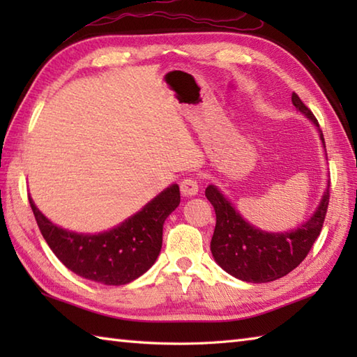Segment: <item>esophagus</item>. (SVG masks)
Listing matches in <instances>:
<instances>
[{
    "instance_id": "34e87169",
    "label": "esophagus",
    "mask_w": 357,
    "mask_h": 357,
    "mask_svg": "<svg viewBox=\"0 0 357 357\" xmlns=\"http://www.w3.org/2000/svg\"><path fill=\"white\" fill-rule=\"evenodd\" d=\"M199 190L198 181L195 178H185L183 183H181V193L184 196H195Z\"/></svg>"
}]
</instances>
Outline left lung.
Here are the masks:
<instances>
[{
  "label": "left lung",
  "instance_id": "8db88e82",
  "mask_svg": "<svg viewBox=\"0 0 357 357\" xmlns=\"http://www.w3.org/2000/svg\"><path fill=\"white\" fill-rule=\"evenodd\" d=\"M291 102L305 115L325 141L319 123L301 98L293 93ZM207 199L216 213V227L210 250L216 264L229 275L245 282L264 284L288 275L305 259L321 234L330 201V183L314 213L296 229L284 233H268L247 222L216 185L206 188Z\"/></svg>",
  "mask_w": 357,
  "mask_h": 357
}]
</instances>
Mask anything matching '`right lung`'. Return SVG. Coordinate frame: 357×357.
Listing matches in <instances>:
<instances>
[{
  "instance_id": "right-lung-1",
  "label": "right lung",
  "mask_w": 357,
  "mask_h": 357,
  "mask_svg": "<svg viewBox=\"0 0 357 357\" xmlns=\"http://www.w3.org/2000/svg\"><path fill=\"white\" fill-rule=\"evenodd\" d=\"M29 202L43 238L67 268L93 282L124 285L144 275L158 259L162 225L179 206L181 195L178 184H172L123 224L98 234L64 230L50 222L32 198Z\"/></svg>"
}]
</instances>
